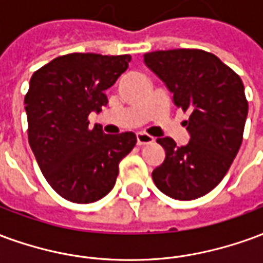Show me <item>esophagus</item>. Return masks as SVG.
I'll return each instance as SVG.
<instances>
[{
  "instance_id": "esophagus-1",
  "label": "esophagus",
  "mask_w": 263,
  "mask_h": 263,
  "mask_svg": "<svg viewBox=\"0 0 263 263\" xmlns=\"http://www.w3.org/2000/svg\"><path fill=\"white\" fill-rule=\"evenodd\" d=\"M154 141H155L154 137H151V135L146 134V132H137V143L139 145V146L152 143Z\"/></svg>"
}]
</instances>
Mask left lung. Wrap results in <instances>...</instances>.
<instances>
[{
	"mask_svg": "<svg viewBox=\"0 0 263 263\" xmlns=\"http://www.w3.org/2000/svg\"><path fill=\"white\" fill-rule=\"evenodd\" d=\"M143 60L173 92L176 108L189 112L186 146L158 138L166 158L152 172L155 184L176 200L201 197L222 180L242 143L248 115L242 80L201 49L156 50Z\"/></svg>",
	"mask_w": 263,
	"mask_h": 263,
	"instance_id": "1",
	"label": "left lung"
}]
</instances>
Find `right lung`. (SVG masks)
Returning a JSON list of instances; mask_svg holds the SVG:
<instances>
[{"mask_svg": "<svg viewBox=\"0 0 263 263\" xmlns=\"http://www.w3.org/2000/svg\"><path fill=\"white\" fill-rule=\"evenodd\" d=\"M129 62V54H63L31 77L28 141L45 179L69 201L87 204L107 196L120 162L137 143L134 132L108 135L88 126V114L107 105L104 91Z\"/></svg>", "mask_w": 263, "mask_h": 263, "instance_id": "1", "label": "right lung"}]
</instances>
